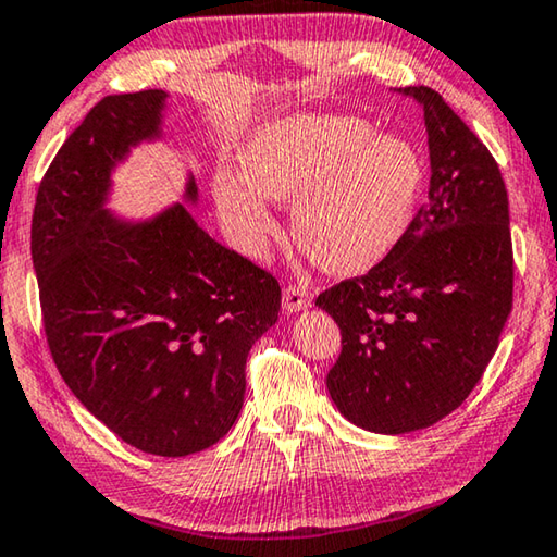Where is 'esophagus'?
I'll return each instance as SVG.
<instances>
[{"label":"esophagus","instance_id":"1","mask_svg":"<svg viewBox=\"0 0 557 557\" xmlns=\"http://www.w3.org/2000/svg\"><path fill=\"white\" fill-rule=\"evenodd\" d=\"M308 306H311V290L296 284L284 288V308L288 313H296L300 308H308Z\"/></svg>","mask_w":557,"mask_h":557}]
</instances>
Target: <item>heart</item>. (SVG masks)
Instances as JSON below:
<instances>
[{
  "instance_id": "obj_1",
  "label": "heart",
  "mask_w": 557,
  "mask_h": 557,
  "mask_svg": "<svg viewBox=\"0 0 557 557\" xmlns=\"http://www.w3.org/2000/svg\"><path fill=\"white\" fill-rule=\"evenodd\" d=\"M239 182L216 175L219 216L239 249L263 251L276 226L263 197L296 199L300 249L341 276L385 261L412 224L424 165L412 143L352 115L300 113L261 125L242 150Z\"/></svg>"
}]
</instances>
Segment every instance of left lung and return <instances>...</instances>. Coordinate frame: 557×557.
<instances>
[{
    "mask_svg": "<svg viewBox=\"0 0 557 557\" xmlns=\"http://www.w3.org/2000/svg\"><path fill=\"white\" fill-rule=\"evenodd\" d=\"M399 94L424 108L430 197L385 261L315 298L341 327L327 392L343 417L377 434L451 414L484 375L513 306L508 193L494 154L434 88Z\"/></svg>",
    "mask_w": 557,
    "mask_h": 557,
    "instance_id": "1",
    "label": "left lung"
}]
</instances>
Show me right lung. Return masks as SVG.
I'll use <instances>...</instances> for the list:
<instances>
[{"mask_svg": "<svg viewBox=\"0 0 557 557\" xmlns=\"http://www.w3.org/2000/svg\"><path fill=\"white\" fill-rule=\"evenodd\" d=\"M165 98L150 88L90 108L36 193L32 261L69 389L125 444L175 459L232 430L246 358L278 321L281 286L185 205L138 224L103 209L117 160L160 135Z\"/></svg>", "mask_w": 557, "mask_h": 557, "instance_id": "1", "label": "right lung"}]
</instances>
